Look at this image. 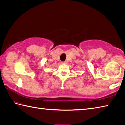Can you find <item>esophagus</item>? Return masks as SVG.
Segmentation results:
<instances>
[{"label":"esophagus","instance_id":"34e87169","mask_svg":"<svg viewBox=\"0 0 125 125\" xmlns=\"http://www.w3.org/2000/svg\"><path fill=\"white\" fill-rule=\"evenodd\" d=\"M67 62H66V61H65V62H62V64H67Z\"/></svg>","mask_w":125,"mask_h":125}]
</instances>
